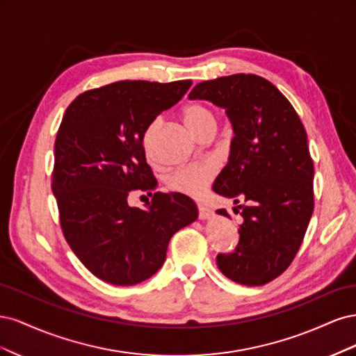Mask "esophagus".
Returning <instances> with one entry per match:
<instances>
[{
    "label": "esophagus",
    "mask_w": 356,
    "mask_h": 356,
    "mask_svg": "<svg viewBox=\"0 0 356 356\" xmlns=\"http://www.w3.org/2000/svg\"><path fill=\"white\" fill-rule=\"evenodd\" d=\"M197 209H199V218L200 220H209L212 217V211L208 207H204V204H199Z\"/></svg>",
    "instance_id": "34e87169"
}]
</instances>
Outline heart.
I'll use <instances>...</instances> for the list:
<instances>
[{"label":"heart","mask_w":356,"mask_h":356,"mask_svg":"<svg viewBox=\"0 0 356 356\" xmlns=\"http://www.w3.org/2000/svg\"><path fill=\"white\" fill-rule=\"evenodd\" d=\"M184 118L190 129L196 135H199L203 129L211 124H217L215 122V114L208 105L200 102H193L186 106ZM161 124V118L157 117L148 124L143 136V145L145 153H152L153 138L157 132L159 126ZM215 177V166L212 163H193L184 168H179L168 177L166 184L172 191L181 193L190 197H199L207 191L211 181Z\"/></svg>","instance_id":"b5f03b06"}]
</instances>
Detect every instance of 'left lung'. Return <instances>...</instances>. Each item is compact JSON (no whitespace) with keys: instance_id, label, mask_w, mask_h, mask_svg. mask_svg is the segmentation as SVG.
I'll list each match as a JSON object with an SVG mask.
<instances>
[{"instance_id":"obj_1","label":"left lung","mask_w":356,"mask_h":356,"mask_svg":"<svg viewBox=\"0 0 356 356\" xmlns=\"http://www.w3.org/2000/svg\"><path fill=\"white\" fill-rule=\"evenodd\" d=\"M227 113L234 136L212 190L239 204V243L218 254L224 276L246 286L273 281L293 263L314 213V160L294 106L255 74L202 81L188 95ZM234 213L239 210L233 208ZM230 218L225 209L217 211Z\"/></svg>"}]
</instances>
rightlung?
<instances>
[{
	"instance_id": "1",
	"label": "right lung",
	"mask_w": 356,
	"mask_h": 356,
	"mask_svg": "<svg viewBox=\"0 0 356 356\" xmlns=\"http://www.w3.org/2000/svg\"><path fill=\"white\" fill-rule=\"evenodd\" d=\"M190 86L115 81L79 95L63 114L51 175L60 227L79 260L106 284L129 286L152 277L172 236L197 218L188 196L153 193L157 181L143 145L148 124ZM136 191L154 196L147 210L127 203Z\"/></svg>"
}]
</instances>
